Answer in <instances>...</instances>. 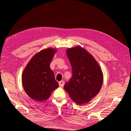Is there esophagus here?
<instances>
[{"label": "esophagus", "instance_id": "esophagus-1", "mask_svg": "<svg viewBox=\"0 0 131 131\" xmlns=\"http://www.w3.org/2000/svg\"><path fill=\"white\" fill-rule=\"evenodd\" d=\"M64 84H65V82H64V81L63 80L59 82V85L60 86V87H63L64 85Z\"/></svg>", "mask_w": 131, "mask_h": 131}]
</instances>
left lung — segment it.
I'll list each match as a JSON object with an SVG mask.
<instances>
[{
    "label": "left lung",
    "instance_id": "obj_1",
    "mask_svg": "<svg viewBox=\"0 0 131 131\" xmlns=\"http://www.w3.org/2000/svg\"><path fill=\"white\" fill-rule=\"evenodd\" d=\"M66 54L72 76L65 83L64 89L75 103L83 105L99 93L103 83L102 72L92 55L79 46L68 48Z\"/></svg>",
    "mask_w": 131,
    "mask_h": 131
}]
</instances>
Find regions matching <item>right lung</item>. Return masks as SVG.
Returning a JSON list of instances; mask_svg holds the SVG:
<instances>
[{"instance_id": "right-lung-1", "label": "right lung", "mask_w": 131, "mask_h": 131, "mask_svg": "<svg viewBox=\"0 0 131 131\" xmlns=\"http://www.w3.org/2000/svg\"><path fill=\"white\" fill-rule=\"evenodd\" d=\"M56 50L47 48L32 57L24 69L22 81L26 94L35 101H46L59 87L50 64Z\"/></svg>"}]
</instances>
